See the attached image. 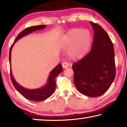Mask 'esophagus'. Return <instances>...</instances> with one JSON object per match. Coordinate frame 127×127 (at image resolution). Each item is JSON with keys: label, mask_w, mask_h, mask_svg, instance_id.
Wrapping results in <instances>:
<instances>
[{"label": "esophagus", "mask_w": 127, "mask_h": 127, "mask_svg": "<svg viewBox=\"0 0 127 127\" xmlns=\"http://www.w3.org/2000/svg\"><path fill=\"white\" fill-rule=\"evenodd\" d=\"M68 66H69V65H68V63H67V62H64L63 63H62V67L64 69L68 68Z\"/></svg>", "instance_id": "esophagus-1"}]
</instances>
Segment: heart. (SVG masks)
<instances>
[{
    "label": "heart",
    "instance_id": "1",
    "mask_svg": "<svg viewBox=\"0 0 127 127\" xmlns=\"http://www.w3.org/2000/svg\"><path fill=\"white\" fill-rule=\"evenodd\" d=\"M91 39V34L87 30L74 29L64 36L62 44L64 48H69L68 54L70 57L79 59L87 53Z\"/></svg>",
    "mask_w": 127,
    "mask_h": 127
}]
</instances>
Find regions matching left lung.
<instances>
[{
  "instance_id": "obj_1",
  "label": "left lung",
  "mask_w": 127,
  "mask_h": 127,
  "mask_svg": "<svg viewBox=\"0 0 127 127\" xmlns=\"http://www.w3.org/2000/svg\"><path fill=\"white\" fill-rule=\"evenodd\" d=\"M94 30L91 50L72 65L74 83L78 91L89 97L102 95L115 77V53L111 39L105 30L90 22Z\"/></svg>"
}]
</instances>
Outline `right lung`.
Listing matches in <instances>:
<instances>
[{"label": "right lung", "instance_id": "add662e5", "mask_svg": "<svg viewBox=\"0 0 127 127\" xmlns=\"http://www.w3.org/2000/svg\"><path fill=\"white\" fill-rule=\"evenodd\" d=\"M46 25H38L26 28L23 31L18 34V35L17 36L16 38L15 39L14 43L16 42L20 38L23 37V36L29 35V33H31L32 32L37 31V30L44 29ZM14 43L12 45L9 50V59L10 65L11 64V61H10L11 60V51ZM62 71H63V68L62 66V64H59V65H58L56 67L54 68L53 70H51V72H50L48 77V81H47L48 82L46 83L45 86L36 89L30 90L25 89V87H22V86H21L17 82L12 75L11 68L10 69V78H11L12 82L14 87H15V89L20 92L23 96H24L26 98L31 101H40L44 100L52 95L55 91L56 87V77L59 74L61 73Z\"/></svg>", "mask_w": 127, "mask_h": 127}]
</instances>
